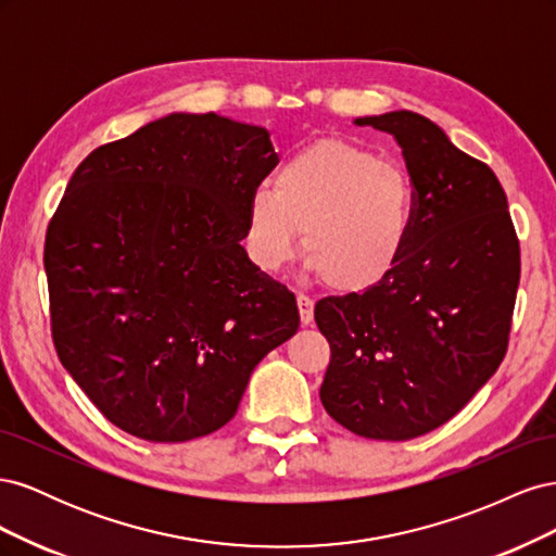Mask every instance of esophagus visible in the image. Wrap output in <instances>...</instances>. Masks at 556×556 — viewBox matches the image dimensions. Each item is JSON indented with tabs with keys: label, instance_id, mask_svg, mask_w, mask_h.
Listing matches in <instances>:
<instances>
[{
	"label": "esophagus",
	"instance_id": "34e87169",
	"mask_svg": "<svg viewBox=\"0 0 556 556\" xmlns=\"http://www.w3.org/2000/svg\"><path fill=\"white\" fill-rule=\"evenodd\" d=\"M296 306H299V315H301V325L308 327L313 325V308H315V301L306 294H299L296 296Z\"/></svg>",
	"mask_w": 556,
	"mask_h": 556
}]
</instances>
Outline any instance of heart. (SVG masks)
I'll use <instances>...</instances> for the list:
<instances>
[{"label":"heart","instance_id":"heart-1","mask_svg":"<svg viewBox=\"0 0 556 556\" xmlns=\"http://www.w3.org/2000/svg\"><path fill=\"white\" fill-rule=\"evenodd\" d=\"M415 190L399 164L343 141H317L285 162L248 204V250L278 274L299 245L329 288L362 292L392 274L415 229Z\"/></svg>","mask_w":556,"mask_h":556}]
</instances>
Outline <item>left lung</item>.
Masks as SVG:
<instances>
[{
	"label": "left lung",
	"mask_w": 556,
	"mask_h": 556,
	"mask_svg": "<svg viewBox=\"0 0 556 556\" xmlns=\"http://www.w3.org/2000/svg\"><path fill=\"white\" fill-rule=\"evenodd\" d=\"M355 125L399 143L415 229L382 282L317 301L331 348L319 399L352 433L408 441L457 415L506 357L519 243L494 172L429 117L392 111Z\"/></svg>",
	"instance_id": "8db88e82"
}]
</instances>
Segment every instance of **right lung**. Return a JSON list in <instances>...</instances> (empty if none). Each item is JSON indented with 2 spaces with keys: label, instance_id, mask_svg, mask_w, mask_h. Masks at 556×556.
<instances>
[{
  "label": "right lung",
  "instance_id": "add662e5",
  "mask_svg": "<svg viewBox=\"0 0 556 556\" xmlns=\"http://www.w3.org/2000/svg\"><path fill=\"white\" fill-rule=\"evenodd\" d=\"M276 162L264 127L169 113L78 164L46 233L50 323L115 427L150 443L217 431L296 333L294 294L241 245Z\"/></svg>",
  "mask_w": 556,
  "mask_h": 556
}]
</instances>
